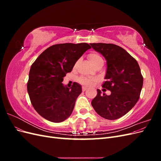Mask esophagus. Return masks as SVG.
Listing matches in <instances>:
<instances>
[{"label":"esophagus","instance_id":"esophagus-1","mask_svg":"<svg viewBox=\"0 0 161 161\" xmlns=\"http://www.w3.org/2000/svg\"><path fill=\"white\" fill-rule=\"evenodd\" d=\"M82 91H85L86 90H87V88L86 86H82Z\"/></svg>","mask_w":161,"mask_h":161}]
</instances>
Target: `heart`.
Here are the masks:
<instances>
[{"mask_svg":"<svg viewBox=\"0 0 161 161\" xmlns=\"http://www.w3.org/2000/svg\"><path fill=\"white\" fill-rule=\"evenodd\" d=\"M88 58L91 62L95 66L99 65L100 64H103V59L100 54H99L97 52H92L89 53ZM96 79L94 78H86L85 76H80L79 78V82L81 84H83L85 85H91L94 82L96 81Z\"/></svg>","mask_w":161,"mask_h":161,"instance_id":"obj_1","label":"heart"}]
</instances>
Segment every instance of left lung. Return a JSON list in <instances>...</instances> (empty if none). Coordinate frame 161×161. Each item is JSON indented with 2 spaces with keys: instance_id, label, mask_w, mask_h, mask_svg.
I'll list each match as a JSON object with an SVG mask.
<instances>
[{
  "instance_id": "obj_1",
  "label": "left lung",
  "mask_w": 161,
  "mask_h": 161,
  "mask_svg": "<svg viewBox=\"0 0 161 161\" xmlns=\"http://www.w3.org/2000/svg\"><path fill=\"white\" fill-rule=\"evenodd\" d=\"M107 60V71L102 87L110 95H97L91 105L102 118L114 120L125 115L137 103L143 86V76L138 62L122 47L112 43H90Z\"/></svg>"
}]
</instances>
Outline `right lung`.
<instances>
[{
	"mask_svg": "<svg viewBox=\"0 0 161 161\" xmlns=\"http://www.w3.org/2000/svg\"><path fill=\"white\" fill-rule=\"evenodd\" d=\"M91 48L86 43H59L43 51L30 70L27 91L37 113L52 122L59 123L71 115L81 86L74 82L71 88L62 83L76 62Z\"/></svg>",
	"mask_w": 161,
	"mask_h": 161,
	"instance_id": "1",
	"label": "right lung"
}]
</instances>
